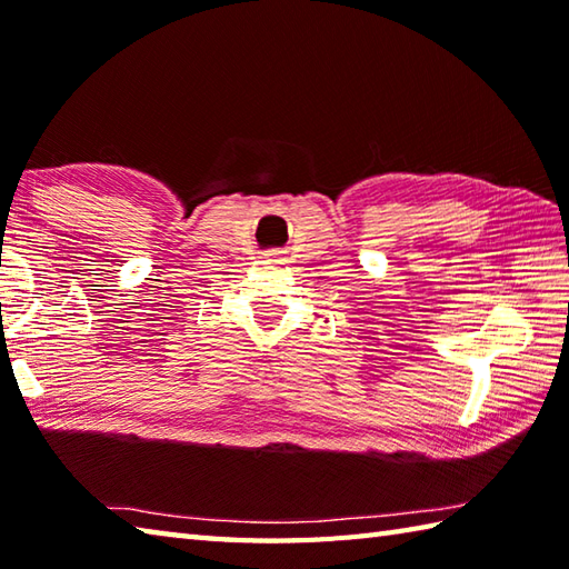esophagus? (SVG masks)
I'll use <instances>...</instances> for the list:
<instances>
[{
    "label": "esophagus",
    "instance_id": "esophagus-1",
    "mask_svg": "<svg viewBox=\"0 0 569 569\" xmlns=\"http://www.w3.org/2000/svg\"><path fill=\"white\" fill-rule=\"evenodd\" d=\"M286 249H281V247H273V249H266L263 251V259H269V261H273V263H283L288 257H286Z\"/></svg>",
    "mask_w": 569,
    "mask_h": 569
}]
</instances>
